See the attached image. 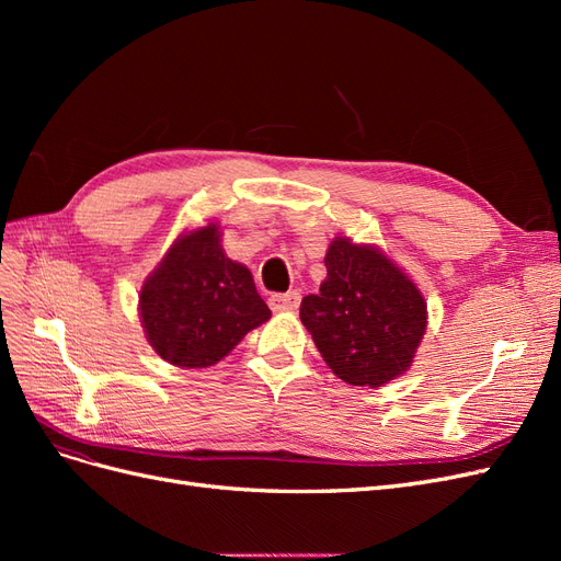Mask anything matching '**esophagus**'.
Returning a JSON list of instances; mask_svg holds the SVG:
<instances>
[{"label": "esophagus", "mask_w": 561, "mask_h": 561, "mask_svg": "<svg viewBox=\"0 0 561 561\" xmlns=\"http://www.w3.org/2000/svg\"><path fill=\"white\" fill-rule=\"evenodd\" d=\"M268 307L274 311H295L299 307V293L290 290V293H276L271 295Z\"/></svg>", "instance_id": "obj_1"}]
</instances>
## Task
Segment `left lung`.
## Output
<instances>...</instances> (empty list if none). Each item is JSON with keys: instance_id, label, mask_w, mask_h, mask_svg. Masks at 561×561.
Here are the masks:
<instances>
[{"instance_id": "8db88e82", "label": "left lung", "mask_w": 561, "mask_h": 561, "mask_svg": "<svg viewBox=\"0 0 561 561\" xmlns=\"http://www.w3.org/2000/svg\"><path fill=\"white\" fill-rule=\"evenodd\" d=\"M328 278L301 299L299 318L339 379L377 388L410 367L426 332V301L377 248L334 239Z\"/></svg>"}]
</instances>
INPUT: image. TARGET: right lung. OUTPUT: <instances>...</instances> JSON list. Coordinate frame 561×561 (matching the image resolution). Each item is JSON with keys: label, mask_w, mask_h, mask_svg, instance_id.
Returning <instances> with one entry per match:
<instances>
[{"label": "right lung", "mask_w": 561, "mask_h": 561, "mask_svg": "<svg viewBox=\"0 0 561 561\" xmlns=\"http://www.w3.org/2000/svg\"><path fill=\"white\" fill-rule=\"evenodd\" d=\"M140 316L151 348L190 369L222 360L271 311L250 271L227 257L208 225L182 236L145 280Z\"/></svg>", "instance_id": "1"}]
</instances>
